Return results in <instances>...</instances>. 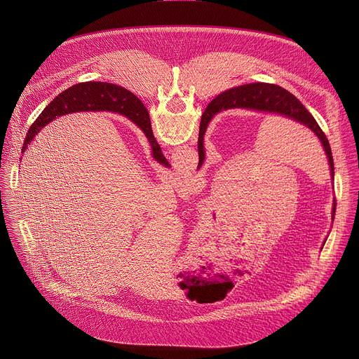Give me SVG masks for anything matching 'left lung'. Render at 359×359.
Wrapping results in <instances>:
<instances>
[{"label":"left lung","mask_w":359,"mask_h":359,"mask_svg":"<svg viewBox=\"0 0 359 359\" xmlns=\"http://www.w3.org/2000/svg\"><path fill=\"white\" fill-rule=\"evenodd\" d=\"M231 108H244L255 112H263V114H276L280 116H285L288 119H292L305 128H309L321 142L323 149L327 155L328 165H330V172L331 177L334 180V159H332V153H331V146L330 142L323 132V129L318 126L317 121L314 116L305 109V107L301 104V102L288 90L284 88L274 85V83H247L241 86L231 88L229 90H224L220 93L216 99L212 100V104L206 108V112L203 114L201 122H200V129H198V142H197V149H198V166L197 169L201 168L204 162V133H206L208 122L212 119L213 115L220 112L222 109H231ZM337 200L334 198L332 204V219L335 216V209H337ZM327 240H324L323 245L325 244Z\"/></svg>","instance_id":"8db88e82"}]
</instances>
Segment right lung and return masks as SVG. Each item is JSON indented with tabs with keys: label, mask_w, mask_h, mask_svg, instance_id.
<instances>
[{
	"label": "right lung",
	"mask_w": 359,
	"mask_h": 359,
	"mask_svg": "<svg viewBox=\"0 0 359 359\" xmlns=\"http://www.w3.org/2000/svg\"><path fill=\"white\" fill-rule=\"evenodd\" d=\"M81 111H112L125 115L137 128H140L144 136L147 137L151 147L153 159L158 161L161 165L166 168H170L169 162L163 156L161 146L158 144L155 136H153L149 112L144 108V105L128 89L108 82H82L60 93L42 111V114L29 128L27 137L24 140L22 153L25 151L31 140L35 137V135L46 123L53 122L57 116Z\"/></svg>",
	"instance_id": "right-lung-1"
}]
</instances>
